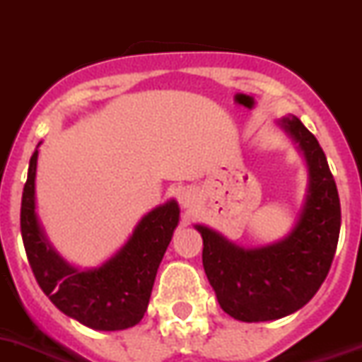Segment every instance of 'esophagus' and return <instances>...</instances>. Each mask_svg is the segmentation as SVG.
<instances>
[{
    "label": "esophagus",
    "instance_id": "esophagus-1",
    "mask_svg": "<svg viewBox=\"0 0 362 362\" xmlns=\"http://www.w3.org/2000/svg\"><path fill=\"white\" fill-rule=\"evenodd\" d=\"M178 202L182 204V208L191 209L197 204V193L189 187H184V189L178 191Z\"/></svg>",
    "mask_w": 362,
    "mask_h": 362
}]
</instances>
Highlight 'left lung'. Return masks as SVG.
Segmentation results:
<instances>
[{
    "instance_id": "1",
    "label": "left lung",
    "mask_w": 362,
    "mask_h": 362,
    "mask_svg": "<svg viewBox=\"0 0 362 362\" xmlns=\"http://www.w3.org/2000/svg\"><path fill=\"white\" fill-rule=\"evenodd\" d=\"M309 167V191L298 224L284 241L245 250L206 226L202 265L223 311L243 322H265L298 311L329 272L341 232V200L326 154L298 117L281 119Z\"/></svg>"
}]
</instances>
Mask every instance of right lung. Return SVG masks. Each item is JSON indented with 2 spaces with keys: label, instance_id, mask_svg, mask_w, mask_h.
<instances>
[{
  "label": "right lung",
  "instance_id": "obj_1",
  "mask_svg": "<svg viewBox=\"0 0 362 362\" xmlns=\"http://www.w3.org/2000/svg\"><path fill=\"white\" fill-rule=\"evenodd\" d=\"M38 148L31 156L21 195V239L36 281L45 296L68 317L101 331L136 326L153 293L154 278L162 263L180 209L175 200L158 206L136 226L129 243L93 270L69 267L45 239L35 211V176Z\"/></svg>",
  "mask_w": 362,
  "mask_h": 362
}]
</instances>
